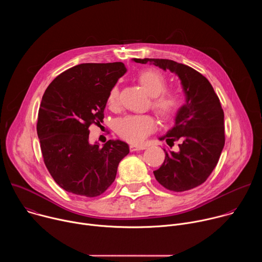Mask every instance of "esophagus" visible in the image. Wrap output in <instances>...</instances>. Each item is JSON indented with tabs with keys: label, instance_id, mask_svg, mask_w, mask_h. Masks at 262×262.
<instances>
[{
	"label": "esophagus",
	"instance_id": "34e87169",
	"mask_svg": "<svg viewBox=\"0 0 262 262\" xmlns=\"http://www.w3.org/2000/svg\"><path fill=\"white\" fill-rule=\"evenodd\" d=\"M146 147L145 146H142V145H130L129 146V150L133 152V151H139V150H144Z\"/></svg>",
	"mask_w": 262,
	"mask_h": 262
}]
</instances>
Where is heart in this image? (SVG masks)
Listing matches in <instances>:
<instances>
[{
	"label": "heart",
	"mask_w": 262,
	"mask_h": 262,
	"mask_svg": "<svg viewBox=\"0 0 262 262\" xmlns=\"http://www.w3.org/2000/svg\"><path fill=\"white\" fill-rule=\"evenodd\" d=\"M138 81L151 95V107L164 120L172 118L182 105V97L177 91L166 90L167 78L157 69H145L138 74ZM120 104L119 89L114 86L108 92L107 105L112 110L118 108ZM115 132L123 140L139 144L157 128V121L150 114L126 115L115 122Z\"/></svg>",
	"instance_id": "heart-1"
}]
</instances>
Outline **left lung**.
<instances>
[{
  "label": "left lung",
  "instance_id": "left-lung-1",
  "mask_svg": "<svg viewBox=\"0 0 262 262\" xmlns=\"http://www.w3.org/2000/svg\"><path fill=\"white\" fill-rule=\"evenodd\" d=\"M170 69L179 77L186 102L179 108L174 126L161 137L172 147L178 142L177 152L166 150L162 166L154 171L165 189L184 192L202 184L215 168L225 145L224 112L208 80L194 68L168 59H134Z\"/></svg>",
  "mask_w": 262,
  "mask_h": 262
}]
</instances>
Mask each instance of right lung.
I'll return each mask as SVG.
<instances>
[{
    "mask_svg": "<svg viewBox=\"0 0 262 262\" xmlns=\"http://www.w3.org/2000/svg\"><path fill=\"white\" fill-rule=\"evenodd\" d=\"M125 71L122 62L83 63L59 74L42 96L36 128L43 162L66 192L101 195L129 152L119 140L89 144V126L102 122L108 92Z\"/></svg>",
    "mask_w": 262,
    "mask_h": 262,
    "instance_id": "right-lung-1",
    "label": "right lung"
}]
</instances>
